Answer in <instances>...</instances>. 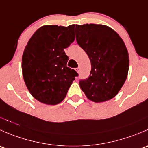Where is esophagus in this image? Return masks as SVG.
<instances>
[{"mask_svg":"<svg viewBox=\"0 0 148 148\" xmlns=\"http://www.w3.org/2000/svg\"><path fill=\"white\" fill-rule=\"evenodd\" d=\"M76 71H77V72H79V67H78V68H76Z\"/></svg>","mask_w":148,"mask_h":148,"instance_id":"1","label":"esophagus"}]
</instances>
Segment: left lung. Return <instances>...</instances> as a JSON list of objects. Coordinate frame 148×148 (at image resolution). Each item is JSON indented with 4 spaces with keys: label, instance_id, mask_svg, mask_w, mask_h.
Listing matches in <instances>:
<instances>
[{
    "label": "left lung",
    "instance_id": "left-lung-1",
    "mask_svg": "<svg viewBox=\"0 0 148 148\" xmlns=\"http://www.w3.org/2000/svg\"><path fill=\"white\" fill-rule=\"evenodd\" d=\"M77 44L91 62L90 75L80 80L86 97L95 102L110 100L123 86L129 69V56L120 36L104 25H76Z\"/></svg>",
    "mask_w": 148,
    "mask_h": 148
}]
</instances>
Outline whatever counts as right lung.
I'll use <instances>...</instances> for the list:
<instances>
[{
	"label": "right lung",
	"mask_w": 148,
	"mask_h": 148,
	"mask_svg": "<svg viewBox=\"0 0 148 148\" xmlns=\"http://www.w3.org/2000/svg\"><path fill=\"white\" fill-rule=\"evenodd\" d=\"M74 25L41 26L28 41L22 56V72L28 91L46 104L64 100L75 77L74 69L66 66L64 50L74 41Z\"/></svg>",
	"instance_id": "obj_1"
}]
</instances>
